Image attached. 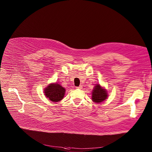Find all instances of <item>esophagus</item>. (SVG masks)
I'll return each mask as SVG.
<instances>
[{
	"label": "esophagus",
	"mask_w": 152,
	"mask_h": 152,
	"mask_svg": "<svg viewBox=\"0 0 152 152\" xmlns=\"http://www.w3.org/2000/svg\"><path fill=\"white\" fill-rule=\"evenodd\" d=\"M76 88H79V89L82 88V86H79V87H76Z\"/></svg>",
	"instance_id": "obj_1"
}]
</instances>
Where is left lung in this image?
<instances>
[{"label": "left lung", "mask_w": 152, "mask_h": 152, "mask_svg": "<svg viewBox=\"0 0 152 152\" xmlns=\"http://www.w3.org/2000/svg\"><path fill=\"white\" fill-rule=\"evenodd\" d=\"M107 97L106 91L102 88L99 84H97L92 92V100L95 103L103 102Z\"/></svg>", "instance_id": "obj_1"}]
</instances>
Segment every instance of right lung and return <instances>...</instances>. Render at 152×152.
<instances>
[{"label":"right lung","mask_w":152,"mask_h":152,"mask_svg":"<svg viewBox=\"0 0 152 152\" xmlns=\"http://www.w3.org/2000/svg\"><path fill=\"white\" fill-rule=\"evenodd\" d=\"M65 89L58 84H50L45 89V94L50 101L57 102L64 96Z\"/></svg>","instance_id":"right-lung-1"}]
</instances>
